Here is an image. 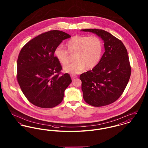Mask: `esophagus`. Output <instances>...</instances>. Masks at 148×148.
I'll return each instance as SVG.
<instances>
[{
  "label": "esophagus",
  "mask_w": 148,
  "mask_h": 148,
  "mask_svg": "<svg viewBox=\"0 0 148 148\" xmlns=\"http://www.w3.org/2000/svg\"><path fill=\"white\" fill-rule=\"evenodd\" d=\"M77 78V75H71V78L72 80H74V79H75Z\"/></svg>",
  "instance_id": "obj_1"
}]
</instances>
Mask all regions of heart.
Returning <instances> with one entry per match:
<instances>
[{"mask_svg": "<svg viewBox=\"0 0 148 148\" xmlns=\"http://www.w3.org/2000/svg\"><path fill=\"white\" fill-rule=\"evenodd\" d=\"M65 46L70 54H75V62L64 68L66 73L71 74H79L86 68L87 69L94 68L100 60L103 50L101 40L95 36H74L66 42ZM54 55L61 65H66L69 62V53L60 46L55 49Z\"/></svg>", "mask_w": 148, "mask_h": 148, "instance_id": "b5f03b06", "label": "heart"}]
</instances>
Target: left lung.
Here are the masks:
<instances>
[{
	"mask_svg": "<svg viewBox=\"0 0 148 148\" xmlns=\"http://www.w3.org/2000/svg\"><path fill=\"white\" fill-rule=\"evenodd\" d=\"M81 31L95 34L104 41V52L91 70L82 74V90L88 104L101 107L112 103L123 93L131 75L127 50L121 41L102 29Z\"/></svg>",
	"mask_w": 148,
	"mask_h": 148,
	"instance_id": "8db88e82",
	"label": "left lung"
}]
</instances>
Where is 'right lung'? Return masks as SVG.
Returning a JSON list of instances; mask_svg holds the SVG:
<instances>
[{
	"mask_svg": "<svg viewBox=\"0 0 148 148\" xmlns=\"http://www.w3.org/2000/svg\"><path fill=\"white\" fill-rule=\"evenodd\" d=\"M71 36L53 30L37 36L21 49L17 60V78L27 99L36 106L52 108L62 102L64 91L71 82L70 75H62L55 49Z\"/></svg>",
	"mask_w": 148,
	"mask_h": 148,
	"instance_id": "1",
	"label": "right lung"
}]
</instances>
